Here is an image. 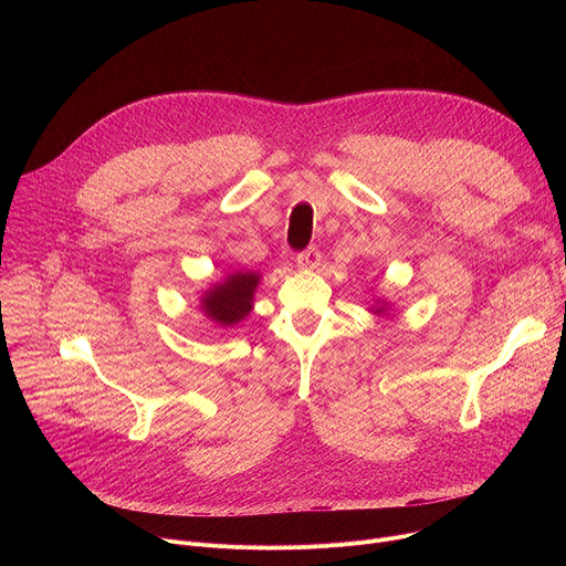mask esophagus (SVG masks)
<instances>
[{"instance_id": "34e87169", "label": "esophagus", "mask_w": 566, "mask_h": 566, "mask_svg": "<svg viewBox=\"0 0 566 566\" xmlns=\"http://www.w3.org/2000/svg\"><path fill=\"white\" fill-rule=\"evenodd\" d=\"M295 262L300 269H315L319 264V251L315 247H308L302 253H297Z\"/></svg>"}]
</instances>
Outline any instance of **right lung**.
I'll return each instance as SVG.
<instances>
[{
	"instance_id": "add662e5",
	"label": "right lung",
	"mask_w": 566,
	"mask_h": 566,
	"mask_svg": "<svg viewBox=\"0 0 566 566\" xmlns=\"http://www.w3.org/2000/svg\"><path fill=\"white\" fill-rule=\"evenodd\" d=\"M258 282L260 275L255 273H234L223 284L210 289L201 300V306L210 319L219 322L223 327H230L251 313Z\"/></svg>"
}]
</instances>
